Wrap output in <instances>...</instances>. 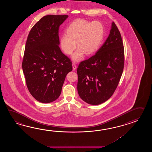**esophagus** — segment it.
Instances as JSON below:
<instances>
[{"label":"esophagus","instance_id":"esophagus-1","mask_svg":"<svg viewBox=\"0 0 152 152\" xmlns=\"http://www.w3.org/2000/svg\"><path fill=\"white\" fill-rule=\"evenodd\" d=\"M72 67H73V71H75L77 69V66L75 63H72Z\"/></svg>","mask_w":152,"mask_h":152}]
</instances>
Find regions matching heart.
Returning <instances> with one entry per match:
<instances>
[{
  "mask_svg": "<svg viewBox=\"0 0 152 152\" xmlns=\"http://www.w3.org/2000/svg\"><path fill=\"white\" fill-rule=\"evenodd\" d=\"M66 34L60 37V46L67 55H71L77 47L72 56L75 61H80L86 55H92L99 48L103 39L104 29L100 22H88L77 20L70 24L66 30Z\"/></svg>",
  "mask_w": 152,
  "mask_h": 152,
  "instance_id": "obj_1",
  "label": "heart"
}]
</instances>
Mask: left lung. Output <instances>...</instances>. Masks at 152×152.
I'll return each mask as SVG.
<instances>
[{
	"mask_svg": "<svg viewBox=\"0 0 152 152\" xmlns=\"http://www.w3.org/2000/svg\"><path fill=\"white\" fill-rule=\"evenodd\" d=\"M124 47L114 22L105 42L96 54L81 62L77 68V92L81 99L99 105L112 96L123 73Z\"/></svg>",
	"mask_w": 152,
	"mask_h": 152,
	"instance_id": "obj_1",
	"label": "left lung"
}]
</instances>
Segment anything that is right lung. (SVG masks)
I'll use <instances>...</instances> for the list:
<instances>
[{
	"mask_svg": "<svg viewBox=\"0 0 152 152\" xmlns=\"http://www.w3.org/2000/svg\"><path fill=\"white\" fill-rule=\"evenodd\" d=\"M68 15H47L29 32L22 62L30 93L37 101L49 103L58 98L65 77L72 71L71 60L59 48V26Z\"/></svg>",
	"mask_w": 152,
	"mask_h": 152,
	"instance_id": "add662e5",
	"label": "right lung"
}]
</instances>
